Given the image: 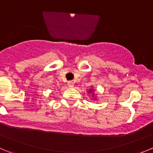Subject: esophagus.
<instances>
[{
	"mask_svg": "<svg viewBox=\"0 0 153 153\" xmlns=\"http://www.w3.org/2000/svg\"><path fill=\"white\" fill-rule=\"evenodd\" d=\"M68 86H69V87L72 88V87H74V83L72 81H69L68 82Z\"/></svg>",
	"mask_w": 153,
	"mask_h": 153,
	"instance_id": "34e87169",
	"label": "esophagus"
}]
</instances>
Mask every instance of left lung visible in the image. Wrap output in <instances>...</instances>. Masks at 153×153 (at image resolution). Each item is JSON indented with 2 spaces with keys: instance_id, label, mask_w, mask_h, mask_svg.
<instances>
[{
  "instance_id": "obj_1",
  "label": "left lung",
  "mask_w": 153,
  "mask_h": 153,
  "mask_svg": "<svg viewBox=\"0 0 153 153\" xmlns=\"http://www.w3.org/2000/svg\"><path fill=\"white\" fill-rule=\"evenodd\" d=\"M93 91V90H92V89H90V90H89V93H92V92Z\"/></svg>"
}]
</instances>
